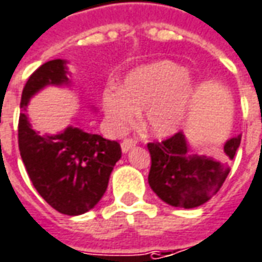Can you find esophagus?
Wrapping results in <instances>:
<instances>
[{"label":"esophagus","mask_w":262,"mask_h":262,"mask_svg":"<svg viewBox=\"0 0 262 262\" xmlns=\"http://www.w3.org/2000/svg\"><path fill=\"white\" fill-rule=\"evenodd\" d=\"M136 140H133V139H125L123 142H122V144H120V147H122V151L123 153H127L129 150L133 149L135 146H136Z\"/></svg>","instance_id":"34e87169"}]
</instances>
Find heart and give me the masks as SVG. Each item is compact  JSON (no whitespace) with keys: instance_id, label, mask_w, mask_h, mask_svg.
I'll return each instance as SVG.
<instances>
[{"instance_id":"heart-1","label":"heart","mask_w":262,"mask_h":262,"mask_svg":"<svg viewBox=\"0 0 262 262\" xmlns=\"http://www.w3.org/2000/svg\"><path fill=\"white\" fill-rule=\"evenodd\" d=\"M195 83L186 69L171 61H157L135 68L123 86H109L102 102L115 132L133 125L144 111L143 126L151 136H173L187 118Z\"/></svg>"}]
</instances>
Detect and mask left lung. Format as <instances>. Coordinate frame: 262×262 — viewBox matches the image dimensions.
Returning <instances> with one entry per match:
<instances>
[{
    "label": "left lung",
    "mask_w": 262,
    "mask_h": 262,
    "mask_svg": "<svg viewBox=\"0 0 262 262\" xmlns=\"http://www.w3.org/2000/svg\"><path fill=\"white\" fill-rule=\"evenodd\" d=\"M241 135L224 143L223 159L197 155L183 132L164 142L149 143L151 157L149 184L171 207L195 208L213 197L230 173L228 162L238 150Z\"/></svg>",
    "instance_id": "8db88e82"
}]
</instances>
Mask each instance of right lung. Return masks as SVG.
<instances>
[{"label": "right lung", "instance_id": "add662e5", "mask_svg": "<svg viewBox=\"0 0 262 262\" xmlns=\"http://www.w3.org/2000/svg\"><path fill=\"white\" fill-rule=\"evenodd\" d=\"M47 86H72L68 61H49L29 76L21 96L19 153L42 199L59 213L79 215L92 210L103 197L122 150L118 142L75 126L56 135H39L25 112L31 98Z\"/></svg>", "mask_w": 262, "mask_h": 262}]
</instances>
